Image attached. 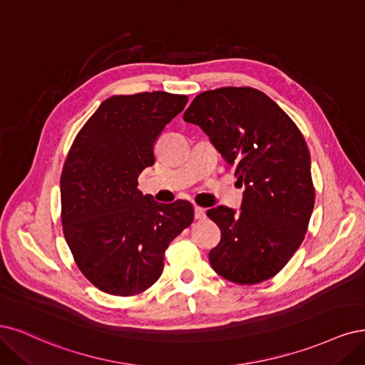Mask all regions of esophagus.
Returning a JSON list of instances; mask_svg holds the SVG:
<instances>
[{
    "label": "esophagus",
    "instance_id": "obj_1",
    "mask_svg": "<svg viewBox=\"0 0 365 365\" xmlns=\"http://www.w3.org/2000/svg\"><path fill=\"white\" fill-rule=\"evenodd\" d=\"M194 217H195V220H203L206 217V210L203 207L195 206L194 207Z\"/></svg>",
    "mask_w": 365,
    "mask_h": 365
}]
</instances>
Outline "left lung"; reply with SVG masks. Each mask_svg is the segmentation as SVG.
<instances>
[{
  "label": "left lung",
  "instance_id": "8db88e82",
  "mask_svg": "<svg viewBox=\"0 0 365 365\" xmlns=\"http://www.w3.org/2000/svg\"><path fill=\"white\" fill-rule=\"evenodd\" d=\"M183 120L203 128L245 190L240 214L226 206L207 210L221 230L210 265L240 285L274 277L304 240L315 203L311 156L299 127L249 86L198 93Z\"/></svg>",
  "mask_w": 365,
  "mask_h": 365
}]
</instances>
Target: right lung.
<instances>
[{
  "label": "right lung",
  "mask_w": 365,
  "mask_h": 365,
  "mask_svg": "<svg viewBox=\"0 0 365 365\" xmlns=\"http://www.w3.org/2000/svg\"><path fill=\"white\" fill-rule=\"evenodd\" d=\"M186 96L143 92L104 100L80 128L61 178L62 226L81 273L98 289L128 297L160 277L170 242L194 220L190 202L163 205L138 190L155 144Z\"/></svg>",
  "instance_id": "add662e5"
}]
</instances>
